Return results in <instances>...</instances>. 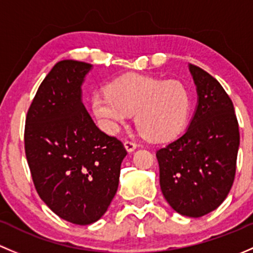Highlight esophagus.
<instances>
[{
    "label": "esophagus",
    "mask_w": 253,
    "mask_h": 253,
    "mask_svg": "<svg viewBox=\"0 0 253 253\" xmlns=\"http://www.w3.org/2000/svg\"><path fill=\"white\" fill-rule=\"evenodd\" d=\"M124 147H126V150L127 151V152H132V151H134L135 148L137 147V144H135V142L126 140V141L124 142Z\"/></svg>",
    "instance_id": "1"
}]
</instances>
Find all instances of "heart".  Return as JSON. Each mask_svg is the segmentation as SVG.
Wrapping results in <instances>:
<instances>
[{
	"instance_id": "obj_1",
	"label": "heart",
	"mask_w": 253,
	"mask_h": 253,
	"mask_svg": "<svg viewBox=\"0 0 253 253\" xmlns=\"http://www.w3.org/2000/svg\"><path fill=\"white\" fill-rule=\"evenodd\" d=\"M191 108L189 90L179 80L129 74L117 78L107 91H95L91 109L103 129L117 132L135 113V123L142 135L155 141L178 134Z\"/></svg>"
}]
</instances>
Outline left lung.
<instances>
[{
    "label": "left lung",
    "instance_id": "obj_1",
    "mask_svg": "<svg viewBox=\"0 0 253 253\" xmlns=\"http://www.w3.org/2000/svg\"><path fill=\"white\" fill-rule=\"evenodd\" d=\"M197 106L181 136L156 152L162 194L179 214L199 218L228 196L236 170L240 132L233 102L222 85L189 64Z\"/></svg>",
    "mask_w": 253,
    "mask_h": 253
}]
</instances>
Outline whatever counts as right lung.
I'll use <instances>...</instances> for the list:
<instances>
[{"label": "right lung", "mask_w": 253, "mask_h": 253, "mask_svg": "<svg viewBox=\"0 0 253 253\" xmlns=\"http://www.w3.org/2000/svg\"><path fill=\"white\" fill-rule=\"evenodd\" d=\"M92 66L64 59L39 86L25 121L24 144L39 196L62 219H100L119 184L126 150L87 113L82 85Z\"/></svg>", "instance_id": "right-lung-1"}]
</instances>
